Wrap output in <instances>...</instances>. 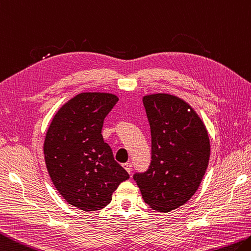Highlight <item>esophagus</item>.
Here are the masks:
<instances>
[{"label":"esophagus","mask_w":251,"mask_h":251,"mask_svg":"<svg viewBox=\"0 0 251 251\" xmlns=\"http://www.w3.org/2000/svg\"><path fill=\"white\" fill-rule=\"evenodd\" d=\"M124 168L126 169V171L129 173V174H131V172H132V164L131 163H126V164H124Z\"/></svg>","instance_id":"obj_1"}]
</instances>
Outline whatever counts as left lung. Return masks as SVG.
Returning <instances> with one entry per match:
<instances>
[{"label":"left lung","mask_w":251,"mask_h":251,"mask_svg":"<svg viewBox=\"0 0 251 251\" xmlns=\"http://www.w3.org/2000/svg\"><path fill=\"white\" fill-rule=\"evenodd\" d=\"M151 132V162L133 175L145 203L160 213L188 202L207 169L210 145L202 120L189 105L171 94L144 97Z\"/></svg>","instance_id":"left-lung-1"}]
</instances>
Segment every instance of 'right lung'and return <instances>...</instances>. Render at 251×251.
I'll return each mask as SVG.
<instances>
[{
  "label": "right lung",
  "instance_id": "right-lung-1",
  "mask_svg": "<svg viewBox=\"0 0 251 251\" xmlns=\"http://www.w3.org/2000/svg\"><path fill=\"white\" fill-rule=\"evenodd\" d=\"M117 102L110 93L77 94L58 110L46 133L49 176L66 202L83 211L104 208L130 177L102 136L105 117Z\"/></svg>",
  "mask_w": 251,
  "mask_h": 251
}]
</instances>
